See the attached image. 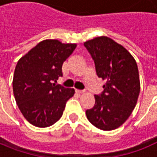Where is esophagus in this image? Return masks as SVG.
Listing matches in <instances>:
<instances>
[{
	"instance_id": "34e87169",
	"label": "esophagus",
	"mask_w": 157,
	"mask_h": 157,
	"mask_svg": "<svg viewBox=\"0 0 157 157\" xmlns=\"http://www.w3.org/2000/svg\"><path fill=\"white\" fill-rule=\"evenodd\" d=\"M75 92L77 93V94H83V93L85 92V91L80 90H75Z\"/></svg>"
}]
</instances>
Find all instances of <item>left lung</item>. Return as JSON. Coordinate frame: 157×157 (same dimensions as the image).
<instances>
[{
  "label": "left lung",
  "instance_id": "8db88e82",
  "mask_svg": "<svg viewBox=\"0 0 157 157\" xmlns=\"http://www.w3.org/2000/svg\"><path fill=\"white\" fill-rule=\"evenodd\" d=\"M84 46L94 59L97 75L106 81L103 92L94 95V107L86 111L87 119L101 130H115L128 119L137 104V63L124 47L108 37L86 41Z\"/></svg>",
  "mask_w": 157,
  "mask_h": 157
}]
</instances>
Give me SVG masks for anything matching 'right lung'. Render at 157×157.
Wrapping results in <instances>:
<instances>
[{
    "mask_svg": "<svg viewBox=\"0 0 157 157\" xmlns=\"http://www.w3.org/2000/svg\"><path fill=\"white\" fill-rule=\"evenodd\" d=\"M76 48L58 40H45L18 61L14 72L13 93L23 116L32 125L47 127L61 118L74 89L56 85L63 76L62 65Z\"/></svg>",
    "mask_w": 157,
    "mask_h": 157,
    "instance_id": "1",
    "label": "right lung"
}]
</instances>
